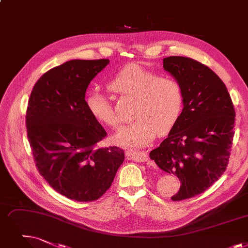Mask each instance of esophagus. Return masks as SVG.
I'll use <instances>...</instances> for the list:
<instances>
[{
  "label": "esophagus",
  "instance_id": "obj_1",
  "mask_svg": "<svg viewBox=\"0 0 248 248\" xmlns=\"http://www.w3.org/2000/svg\"><path fill=\"white\" fill-rule=\"evenodd\" d=\"M126 156L136 161V162H145L148 159L147 154L143 151H127Z\"/></svg>",
  "mask_w": 248,
  "mask_h": 248
}]
</instances>
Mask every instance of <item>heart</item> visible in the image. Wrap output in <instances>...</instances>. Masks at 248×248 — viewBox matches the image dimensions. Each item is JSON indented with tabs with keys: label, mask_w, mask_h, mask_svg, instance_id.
<instances>
[{
	"label": "heart",
	"mask_w": 248,
	"mask_h": 248,
	"mask_svg": "<svg viewBox=\"0 0 248 248\" xmlns=\"http://www.w3.org/2000/svg\"><path fill=\"white\" fill-rule=\"evenodd\" d=\"M109 88L125 97L136 99V120L123 126L115 135L118 144L126 147H144L156 137L174 126L184 109L185 95L174 79L160 77L138 64H128L110 81ZM86 106L96 121L117 127L120 121L112 106L99 91H90Z\"/></svg>",
	"instance_id": "heart-1"
}]
</instances>
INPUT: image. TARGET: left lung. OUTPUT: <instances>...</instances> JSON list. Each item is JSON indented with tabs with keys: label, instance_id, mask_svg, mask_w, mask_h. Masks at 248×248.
I'll return each instance as SVG.
<instances>
[{
	"label": "left lung",
	"instance_id": "left-lung-1",
	"mask_svg": "<svg viewBox=\"0 0 248 248\" xmlns=\"http://www.w3.org/2000/svg\"><path fill=\"white\" fill-rule=\"evenodd\" d=\"M163 68L182 87L184 109L168 137L151 151L159 168L181 181L172 201L200 195L227 167L235 110L223 81L210 68L186 57L163 59Z\"/></svg>",
	"mask_w": 248,
	"mask_h": 248
}]
</instances>
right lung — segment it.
Here are the masks:
<instances>
[{
	"instance_id": "obj_1",
	"label": "right lung",
	"mask_w": 248,
	"mask_h": 248,
	"mask_svg": "<svg viewBox=\"0 0 248 248\" xmlns=\"http://www.w3.org/2000/svg\"><path fill=\"white\" fill-rule=\"evenodd\" d=\"M109 60H72L52 68L31 91L27 137L34 162L47 184L78 202L98 200L124 160L118 147L101 148L106 136L86 106L90 82Z\"/></svg>"
}]
</instances>
